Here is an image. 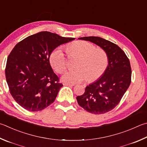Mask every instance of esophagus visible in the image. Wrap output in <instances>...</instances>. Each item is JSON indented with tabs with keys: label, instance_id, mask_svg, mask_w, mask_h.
Wrapping results in <instances>:
<instances>
[{
	"label": "esophagus",
	"instance_id": "obj_1",
	"mask_svg": "<svg viewBox=\"0 0 147 147\" xmlns=\"http://www.w3.org/2000/svg\"><path fill=\"white\" fill-rule=\"evenodd\" d=\"M63 85H67V86H70V87H73L75 84H69V83H64V84H63Z\"/></svg>",
	"mask_w": 147,
	"mask_h": 147
}]
</instances>
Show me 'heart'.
<instances>
[{"mask_svg": "<svg viewBox=\"0 0 147 147\" xmlns=\"http://www.w3.org/2000/svg\"><path fill=\"white\" fill-rule=\"evenodd\" d=\"M69 57H79L75 64L76 70L69 71L63 76L64 81L78 83L86 80L94 82L105 73L109 63L107 53L94 44L87 41H74L65 46ZM51 65L58 73L62 74L68 67L67 60L60 47H57L51 53Z\"/></svg>", "mask_w": 147, "mask_h": 147, "instance_id": "b5f03b06", "label": "heart"}]
</instances>
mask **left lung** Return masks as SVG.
<instances>
[{
    "instance_id": "obj_1",
    "label": "left lung",
    "mask_w": 147,
    "mask_h": 147,
    "mask_svg": "<svg viewBox=\"0 0 147 147\" xmlns=\"http://www.w3.org/2000/svg\"><path fill=\"white\" fill-rule=\"evenodd\" d=\"M80 40L99 46L108 55L105 73L96 82L85 88L84 94L76 97L80 106L90 113L105 114L119 103L131 82V67L125 52L116 44L98 36H85Z\"/></svg>"
}]
</instances>
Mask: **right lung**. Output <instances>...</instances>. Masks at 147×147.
Returning a JSON list of instances; mask_svg holds the SVG:
<instances>
[{
  "mask_svg": "<svg viewBox=\"0 0 147 147\" xmlns=\"http://www.w3.org/2000/svg\"><path fill=\"white\" fill-rule=\"evenodd\" d=\"M74 39L42 31L14 47L7 57L5 74L9 92L18 105L35 112L54 102L63 85L50 65V55Z\"/></svg>",
  "mask_w": 147,
  "mask_h": 147,
  "instance_id": "1",
  "label": "right lung"
}]
</instances>
